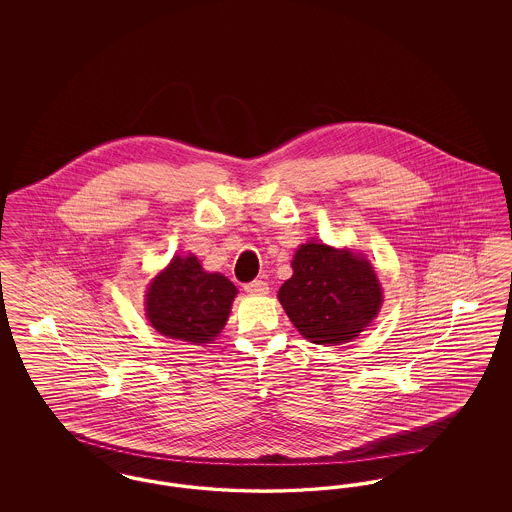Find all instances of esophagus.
Here are the masks:
<instances>
[{"instance_id":"1","label":"esophagus","mask_w":512,"mask_h":512,"mask_svg":"<svg viewBox=\"0 0 512 512\" xmlns=\"http://www.w3.org/2000/svg\"><path fill=\"white\" fill-rule=\"evenodd\" d=\"M244 290L253 295H265L268 292V284L265 280H253V282L245 284Z\"/></svg>"}]
</instances>
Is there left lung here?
<instances>
[{"instance_id": "obj_1", "label": "left lung", "mask_w": 512, "mask_h": 512, "mask_svg": "<svg viewBox=\"0 0 512 512\" xmlns=\"http://www.w3.org/2000/svg\"><path fill=\"white\" fill-rule=\"evenodd\" d=\"M292 268L278 299L307 340L318 345L353 340L378 315L382 288L363 257L305 244L297 249Z\"/></svg>"}]
</instances>
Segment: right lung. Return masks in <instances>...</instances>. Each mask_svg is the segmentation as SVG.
<instances>
[{
	"label": "right lung",
	"mask_w": 512,
	"mask_h": 512,
	"mask_svg": "<svg viewBox=\"0 0 512 512\" xmlns=\"http://www.w3.org/2000/svg\"><path fill=\"white\" fill-rule=\"evenodd\" d=\"M236 293L226 276L205 272L194 255H178L147 290V318L167 338L207 343L224 328Z\"/></svg>",
	"instance_id": "1"
}]
</instances>
